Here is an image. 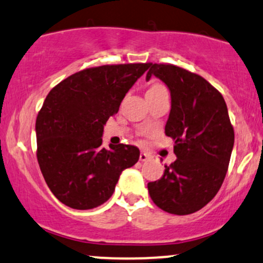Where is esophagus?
<instances>
[{
  "label": "esophagus",
  "mask_w": 263,
  "mask_h": 263,
  "mask_svg": "<svg viewBox=\"0 0 263 263\" xmlns=\"http://www.w3.org/2000/svg\"><path fill=\"white\" fill-rule=\"evenodd\" d=\"M139 159H140V161H147L149 160V155H147L146 153H144V151H141L140 153V156H139Z\"/></svg>",
  "instance_id": "34e87169"
}]
</instances>
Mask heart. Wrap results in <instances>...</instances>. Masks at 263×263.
<instances>
[{
    "label": "heart",
    "instance_id": "obj_1",
    "mask_svg": "<svg viewBox=\"0 0 263 263\" xmlns=\"http://www.w3.org/2000/svg\"><path fill=\"white\" fill-rule=\"evenodd\" d=\"M162 88H165V87H163L162 85H159V83H156V85L151 86V88L149 89V91H154V89H162Z\"/></svg>",
    "mask_w": 263,
    "mask_h": 263
}]
</instances>
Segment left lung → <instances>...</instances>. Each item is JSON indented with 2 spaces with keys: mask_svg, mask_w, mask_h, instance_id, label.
<instances>
[{
  "mask_svg": "<svg viewBox=\"0 0 263 263\" xmlns=\"http://www.w3.org/2000/svg\"><path fill=\"white\" fill-rule=\"evenodd\" d=\"M171 93L165 134L175 140L177 160L160 180L147 183L162 211L187 215L202 209L220 190L234 147V129L223 96L197 73L168 64H150Z\"/></svg>",
  "mask_w": 263,
  "mask_h": 263,
  "instance_id": "obj_1",
  "label": "left lung"
}]
</instances>
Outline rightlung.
Here are the masks:
<instances>
[{"mask_svg": "<svg viewBox=\"0 0 263 263\" xmlns=\"http://www.w3.org/2000/svg\"><path fill=\"white\" fill-rule=\"evenodd\" d=\"M150 64L103 65L73 73L46 96L35 122L36 157L57 198L86 211L112 197L123 170L138 162L133 145L102 146L103 128Z\"/></svg>", "mask_w": 263, "mask_h": 263, "instance_id": "obj_1", "label": "right lung"}]
</instances>
